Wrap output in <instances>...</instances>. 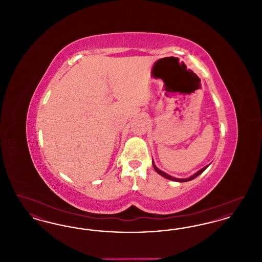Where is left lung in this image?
Returning a JSON list of instances; mask_svg holds the SVG:
<instances>
[{"instance_id":"obj_1","label":"left lung","mask_w":262,"mask_h":262,"mask_svg":"<svg viewBox=\"0 0 262 262\" xmlns=\"http://www.w3.org/2000/svg\"><path fill=\"white\" fill-rule=\"evenodd\" d=\"M152 165H153V167H154V170L158 173L159 174H161L162 177L164 178H166V179H168V180H171V181H174V182H179V183H184V182H188V181H191V180H193V179H195L196 177H199L201 173H203V171L204 170H206L207 169V167L210 165H206L204 168H202V169H200V171H198L195 174H192V176H190L189 178H187V179H178V178H174V177H172V176H170V174H167V173H165V172H163L161 171L160 169H158L157 167H156V165H155V163L153 162V159H152Z\"/></svg>"}]
</instances>
